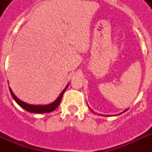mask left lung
I'll use <instances>...</instances> for the list:
<instances>
[{
    "label": "left lung",
    "instance_id": "8db88e82",
    "mask_svg": "<svg viewBox=\"0 0 152 152\" xmlns=\"http://www.w3.org/2000/svg\"><path fill=\"white\" fill-rule=\"evenodd\" d=\"M92 111H93V110H92ZM125 111H126V110H125ZM125 111H124V112H125ZM119 115H121V114H119Z\"/></svg>",
    "mask_w": 152,
    "mask_h": 152
}]
</instances>
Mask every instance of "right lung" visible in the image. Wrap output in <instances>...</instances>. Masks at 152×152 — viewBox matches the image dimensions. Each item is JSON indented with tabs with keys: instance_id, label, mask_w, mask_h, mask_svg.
Here are the masks:
<instances>
[{
	"instance_id": "right-lung-1",
	"label": "right lung",
	"mask_w": 152,
	"mask_h": 152,
	"mask_svg": "<svg viewBox=\"0 0 152 152\" xmlns=\"http://www.w3.org/2000/svg\"><path fill=\"white\" fill-rule=\"evenodd\" d=\"M68 86H69V84L65 87V88L62 91V93L60 94V95L58 96V98L55 100L54 102L51 103L49 104H46V105H34V104H26V103L20 100V99L14 94V93L12 92V88H9V89H10L11 94H12V98L14 99V100H15L21 108H23L24 110H26V111L31 112V113H37V114H44V113H49V112L53 111L54 110L57 109V107L59 105L60 102H61V99H62V98H63V95H64L66 88H68Z\"/></svg>"
}]
</instances>
